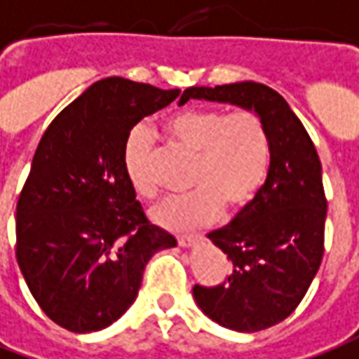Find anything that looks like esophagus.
Segmentation results:
<instances>
[{"label":"esophagus","mask_w":359,"mask_h":359,"mask_svg":"<svg viewBox=\"0 0 359 359\" xmlns=\"http://www.w3.org/2000/svg\"><path fill=\"white\" fill-rule=\"evenodd\" d=\"M198 237H200V235H179V237H177V241H179L180 247H190V245H192V243H194Z\"/></svg>","instance_id":"obj_1"}]
</instances>
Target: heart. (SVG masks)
I'll use <instances>...</instances> for the list:
<instances>
[{
    "label": "heart",
    "instance_id": "1",
    "mask_svg": "<svg viewBox=\"0 0 359 359\" xmlns=\"http://www.w3.org/2000/svg\"><path fill=\"white\" fill-rule=\"evenodd\" d=\"M165 130L172 144L194 155L187 179L192 190L157 205L151 212L155 223L187 229L214 222L222 208L235 214L252 202L270 161L266 126L255 110L187 109L169 116ZM155 161L149 128H132L122 147V167L130 187L144 200L159 194Z\"/></svg>",
    "mask_w": 359,
    "mask_h": 359
}]
</instances>
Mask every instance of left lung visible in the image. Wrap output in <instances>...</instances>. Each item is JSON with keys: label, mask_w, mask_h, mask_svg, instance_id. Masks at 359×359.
Segmentation results:
<instances>
[{"label": "left lung", "mask_w": 359, "mask_h": 359, "mask_svg": "<svg viewBox=\"0 0 359 359\" xmlns=\"http://www.w3.org/2000/svg\"><path fill=\"white\" fill-rule=\"evenodd\" d=\"M190 99L255 110L266 126V182L229 225L208 233L231 260V274L222 284L192 287L200 309L222 327L264 330L302 303L325 255L327 196L319 154L284 97L266 85L190 87L180 104Z\"/></svg>", "instance_id": "obj_1"}]
</instances>
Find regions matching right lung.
Returning a JSON list of instances; mask_svg holds the SVG:
<instances>
[{
    "label": "right lung",
    "mask_w": 359,
    "mask_h": 359,
    "mask_svg": "<svg viewBox=\"0 0 359 359\" xmlns=\"http://www.w3.org/2000/svg\"><path fill=\"white\" fill-rule=\"evenodd\" d=\"M124 77L93 83L50 122L15 217V255L40 309L93 332L134 303L145 264L175 247L144 214L122 167L130 130L179 97Z\"/></svg>",
    "instance_id": "obj_1"
}]
</instances>
